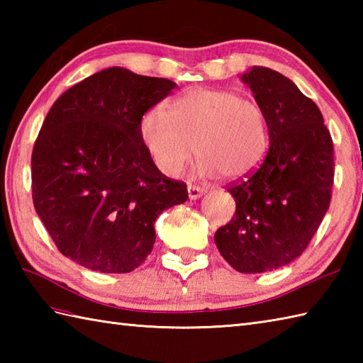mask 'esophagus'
<instances>
[{"mask_svg": "<svg viewBox=\"0 0 363 363\" xmlns=\"http://www.w3.org/2000/svg\"><path fill=\"white\" fill-rule=\"evenodd\" d=\"M187 191H189L190 199H198V198H201L204 194V190L201 187H196V186H189Z\"/></svg>", "mask_w": 363, "mask_h": 363, "instance_id": "esophagus-1", "label": "esophagus"}]
</instances>
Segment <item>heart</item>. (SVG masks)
Listing matches in <instances>:
<instances>
[{"instance_id": "b5f03b06", "label": "heart", "mask_w": 363, "mask_h": 363, "mask_svg": "<svg viewBox=\"0 0 363 363\" xmlns=\"http://www.w3.org/2000/svg\"><path fill=\"white\" fill-rule=\"evenodd\" d=\"M140 138L168 177L184 173L195 156L204 176L237 181L254 172L269 146L264 107L237 91L194 87L140 120Z\"/></svg>"}]
</instances>
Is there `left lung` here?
<instances>
[{
	"label": "left lung",
	"instance_id": "8db88e82",
	"mask_svg": "<svg viewBox=\"0 0 363 363\" xmlns=\"http://www.w3.org/2000/svg\"><path fill=\"white\" fill-rule=\"evenodd\" d=\"M269 125L260 167L228 189L235 217L215 233V245L240 273H265L299 257L329 209L334 145L325 120L284 74L252 67L242 74Z\"/></svg>",
	"mask_w": 363,
	"mask_h": 363
}]
</instances>
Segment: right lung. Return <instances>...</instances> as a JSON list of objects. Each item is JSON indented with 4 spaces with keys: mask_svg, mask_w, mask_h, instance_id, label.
Wrapping results in <instances>:
<instances>
[{
    "mask_svg": "<svg viewBox=\"0 0 363 363\" xmlns=\"http://www.w3.org/2000/svg\"><path fill=\"white\" fill-rule=\"evenodd\" d=\"M176 84L106 68L52 104L30 159L33 201L65 257L94 272L129 273L156 242L154 223L187 201L140 138V120Z\"/></svg>",
    "mask_w": 363,
    "mask_h": 363,
    "instance_id": "1",
    "label": "right lung"
}]
</instances>
